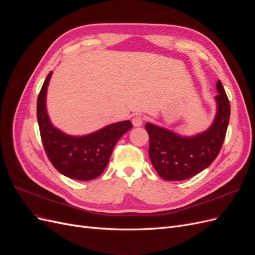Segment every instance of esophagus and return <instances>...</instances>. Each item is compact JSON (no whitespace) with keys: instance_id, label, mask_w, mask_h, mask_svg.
Here are the masks:
<instances>
[{"instance_id":"1","label":"esophagus","mask_w":255,"mask_h":255,"mask_svg":"<svg viewBox=\"0 0 255 255\" xmlns=\"http://www.w3.org/2000/svg\"><path fill=\"white\" fill-rule=\"evenodd\" d=\"M132 123L134 127H141L142 123H143V118L141 117L140 115H136L133 117L132 119Z\"/></svg>"}]
</instances>
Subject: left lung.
I'll return each mask as SVG.
<instances>
[{
  "mask_svg": "<svg viewBox=\"0 0 255 255\" xmlns=\"http://www.w3.org/2000/svg\"><path fill=\"white\" fill-rule=\"evenodd\" d=\"M217 113L205 132L191 137L176 134L165 128L145 123L149 134V156L160 177L182 181L201 172L218 156L229 126L231 107L220 81L216 84Z\"/></svg>",
  "mask_w": 255,
  "mask_h": 255,
  "instance_id": "obj_1",
  "label": "left lung"
}]
</instances>
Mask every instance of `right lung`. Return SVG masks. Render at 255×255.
I'll use <instances>...</instances> for the list:
<instances>
[{
  "mask_svg": "<svg viewBox=\"0 0 255 255\" xmlns=\"http://www.w3.org/2000/svg\"><path fill=\"white\" fill-rule=\"evenodd\" d=\"M52 71L45 79L37 99V120L45 153L61 174L79 181L94 180L105 170L115 144L133 128L132 122L126 120L113 123L84 136L63 133L51 123L45 106Z\"/></svg>",
  "mask_w": 255,
  "mask_h": 255,
  "instance_id": "1",
  "label": "right lung"
}]
</instances>
